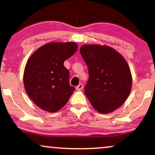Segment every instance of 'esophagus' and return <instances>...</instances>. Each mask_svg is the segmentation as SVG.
<instances>
[{
    "label": "esophagus",
    "instance_id": "34e87169",
    "mask_svg": "<svg viewBox=\"0 0 155 155\" xmlns=\"http://www.w3.org/2000/svg\"><path fill=\"white\" fill-rule=\"evenodd\" d=\"M76 90H81L83 89V84H79V85H78L77 87H76Z\"/></svg>",
    "mask_w": 155,
    "mask_h": 155
}]
</instances>
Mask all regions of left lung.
<instances>
[{
	"label": "left lung",
	"instance_id": "1",
	"mask_svg": "<svg viewBox=\"0 0 155 155\" xmlns=\"http://www.w3.org/2000/svg\"><path fill=\"white\" fill-rule=\"evenodd\" d=\"M80 53L87 65L89 79L84 93L97 111L108 114L127 100L132 76L123 57L108 46L83 45Z\"/></svg>",
	"mask_w": 155,
	"mask_h": 155
}]
</instances>
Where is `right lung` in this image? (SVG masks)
Instances as JSON below:
<instances>
[{"mask_svg": "<svg viewBox=\"0 0 155 155\" xmlns=\"http://www.w3.org/2000/svg\"><path fill=\"white\" fill-rule=\"evenodd\" d=\"M75 42H51L30 57L24 71V86L33 103L48 112L63 108L75 88L69 84V71L64 61L77 51Z\"/></svg>", "mask_w": 155, "mask_h": 155, "instance_id": "obj_1", "label": "right lung"}]
</instances>
